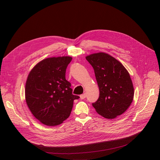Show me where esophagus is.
Here are the masks:
<instances>
[{
  "mask_svg": "<svg viewBox=\"0 0 160 160\" xmlns=\"http://www.w3.org/2000/svg\"><path fill=\"white\" fill-rule=\"evenodd\" d=\"M80 99H85V98H86V94H83L80 95Z\"/></svg>",
  "mask_w": 160,
  "mask_h": 160,
  "instance_id": "34e87169",
  "label": "esophagus"
}]
</instances>
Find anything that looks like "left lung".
Returning a JSON list of instances; mask_svg holds the SVG:
<instances>
[{
    "mask_svg": "<svg viewBox=\"0 0 160 160\" xmlns=\"http://www.w3.org/2000/svg\"><path fill=\"white\" fill-rule=\"evenodd\" d=\"M86 59L94 68L99 88V96L92 103L99 115L113 119L126 111L134 95L130 76L123 64L110 55L99 52Z\"/></svg>",
    "mask_w": 160,
    "mask_h": 160,
    "instance_id": "obj_1",
    "label": "left lung"
}]
</instances>
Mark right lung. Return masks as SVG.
<instances>
[{
	"label": "right lung",
	"mask_w": 160,
	"mask_h": 160,
	"mask_svg": "<svg viewBox=\"0 0 160 160\" xmlns=\"http://www.w3.org/2000/svg\"><path fill=\"white\" fill-rule=\"evenodd\" d=\"M70 56L49 58L37 64L30 72L25 85L26 102L33 115L42 123L56 126L69 117L73 101L80 98L72 94L66 80Z\"/></svg>",
	"instance_id": "right-lung-1"
}]
</instances>
